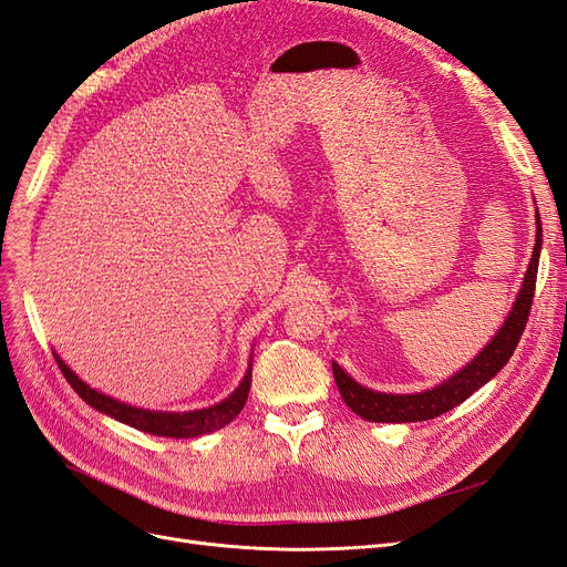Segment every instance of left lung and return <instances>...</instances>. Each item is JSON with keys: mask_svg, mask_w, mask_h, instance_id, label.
Masks as SVG:
<instances>
[{"mask_svg": "<svg viewBox=\"0 0 567 567\" xmlns=\"http://www.w3.org/2000/svg\"><path fill=\"white\" fill-rule=\"evenodd\" d=\"M535 217H537V241H535V250H532V260H529L516 302H513L499 333H496L487 346L480 350V354L471 364L456 371L450 381L416 394H388V392H375L359 385L333 362V379L340 390V398L346 400V404L354 411L357 416L373 423H411V421L435 419L440 414H447L450 409L458 406L463 400H468L475 390L483 388L506 367V362L511 359L513 350H516L518 340L525 331V323L532 310V298H535L537 267H539V252H542L539 210Z\"/></svg>", "mask_w": 567, "mask_h": 567, "instance_id": "8db88e82", "label": "left lung"}]
</instances>
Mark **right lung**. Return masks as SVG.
<instances>
[{"label": "right lung", "instance_id": "obj_1", "mask_svg": "<svg viewBox=\"0 0 567 567\" xmlns=\"http://www.w3.org/2000/svg\"><path fill=\"white\" fill-rule=\"evenodd\" d=\"M56 364L61 369V373L65 375V381L71 383V388L80 394V398L87 402L90 406H94L101 414H106L120 423H127L136 431H144L151 435L158 437H198V435H208L225 427L227 423H231L248 400L250 392V379H252V364L248 367V373L244 375L241 385H238L227 400H221L215 406H205V409H196V411H151V409H140L132 406L125 402H117L109 394L99 392L94 388H90L82 379L65 367L63 359L54 352Z\"/></svg>", "mask_w": 567, "mask_h": 567}]
</instances>
